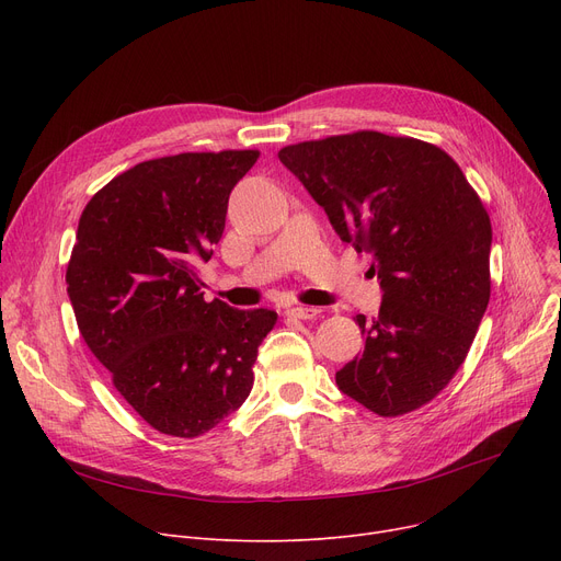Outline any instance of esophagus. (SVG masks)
<instances>
[{
  "instance_id": "esophagus-1",
  "label": "esophagus",
  "mask_w": 561,
  "mask_h": 561,
  "mask_svg": "<svg viewBox=\"0 0 561 561\" xmlns=\"http://www.w3.org/2000/svg\"><path fill=\"white\" fill-rule=\"evenodd\" d=\"M286 313H288V316H293V318L311 320V318H316V316L320 313V309H316V307H305V305H293V307H288V309H286Z\"/></svg>"
}]
</instances>
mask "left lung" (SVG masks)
I'll return each mask as SVG.
<instances>
[{
	"label": "left lung",
	"mask_w": 561,
	"mask_h": 561,
	"mask_svg": "<svg viewBox=\"0 0 561 561\" xmlns=\"http://www.w3.org/2000/svg\"><path fill=\"white\" fill-rule=\"evenodd\" d=\"M279 161L325 209L341 241L373 254L379 316L339 389L377 416L409 414L448 387L491 296V220L440 147L379 131L307 140Z\"/></svg>",
	"instance_id": "8db88e82"
}]
</instances>
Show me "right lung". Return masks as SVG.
<instances>
[{
	"label": "right lung",
	"instance_id": "1",
	"mask_svg": "<svg viewBox=\"0 0 561 561\" xmlns=\"http://www.w3.org/2000/svg\"><path fill=\"white\" fill-rule=\"evenodd\" d=\"M256 159V150H225L142 161L79 218L66 273L79 332L117 393L161 434L193 438L239 409L277 322L268 309L206 302L195 273Z\"/></svg>",
	"mask_w": 561,
	"mask_h": 561
}]
</instances>
